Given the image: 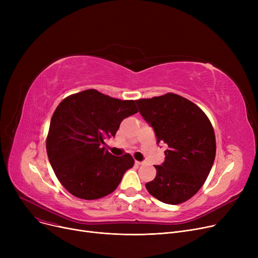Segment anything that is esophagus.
Masks as SVG:
<instances>
[{
  "mask_svg": "<svg viewBox=\"0 0 258 258\" xmlns=\"http://www.w3.org/2000/svg\"><path fill=\"white\" fill-rule=\"evenodd\" d=\"M136 164H137V165H144V164H145V162H143V161H142V162L136 161Z\"/></svg>",
  "mask_w": 258,
  "mask_h": 258,
  "instance_id": "1",
  "label": "esophagus"
}]
</instances>
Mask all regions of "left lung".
Segmentation results:
<instances>
[{"label":"left lung","instance_id":"1","mask_svg":"<svg viewBox=\"0 0 258 258\" xmlns=\"http://www.w3.org/2000/svg\"><path fill=\"white\" fill-rule=\"evenodd\" d=\"M136 102L157 143L167 145L165 161L155 166L156 178L145 187L161 202L181 204L200 190L213 165L216 145L211 122L198 105L173 93Z\"/></svg>","mask_w":258,"mask_h":258}]
</instances>
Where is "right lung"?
I'll list each match as a JSON object with an SVG mask.
<instances>
[{
    "label": "right lung",
    "instance_id": "right-lung-1",
    "mask_svg": "<svg viewBox=\"0 0 258 258\" xmlns=\"http://www.w3.org/2000/svg\"><path fill=\"white\" fill-rule=\"evenodd\" d=\"M138 113L134 100L86 90L56 107L47 137L50 164L61 185L76 198L96 200L112 194L134 166L130 154L113 156L102 146L115 137L121 121Z\"/></svg>",
    "mask_w": 258,
    "mask_h": 258
}]
</instances>
